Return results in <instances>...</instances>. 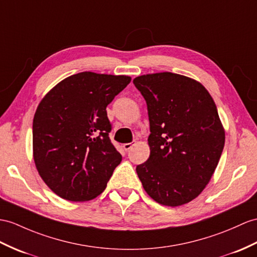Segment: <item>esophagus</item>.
<instances>
[{
  "instance_id": "obj_1",
  "label": "esophagus",
  "mask_w": 257,
  "mask_h": 257,
  "mask_svg": "<svg viewBox=\"0 0 257 257\" xmlns=\"http://www.w3.org/2000/svg\"><path fill=\"white\" fill-rule=\"evenodd\" d=\"M134 145H135V144H134V143H126V144H124V145H123V148H124V149H125V150H126V152H127V150H130V149H132Z\"/></svg>"
}]
</instances>
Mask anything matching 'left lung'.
I'll use <instances>...</instances> for the list:
<instances>
[{"instance_id": "obj_1", "label": "left lung", "mask_w": 257, "mask_h": 257, "mask_svg": "<svg viewBox=\"0 0 257 257\" xmlns=\"http://www.w3.org/2000/svg\"><path fill=\"white\" fill-rule=\"evenodd\" d=\"M133 83L146 100L150 125L149 158L136 167L144 190L161 205L189 203L208 184L224 146L214 100L201 83L170 72Z\"/></svg>"}]
</instances>
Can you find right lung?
Returning <instances> with one entry per match:
<instances>
[{"label":"right lung","mask_w":257,"mask_h":257,"mask_svg":"<svg viewBox=\"0 0 257 257\" xmlns=\"http://www.w3.org/2000/svg\"><path fill=\"white\" fill-rule=\"evenodd\" d=\"M130 81L125 75L81 72L41 100L33 123L34 160L56 195L85 202L104 191L122 160L109 139L105 109Z\"/></svg>","instance_id":"obj_1"}]
</instances>
